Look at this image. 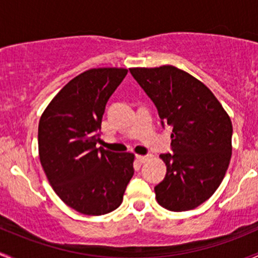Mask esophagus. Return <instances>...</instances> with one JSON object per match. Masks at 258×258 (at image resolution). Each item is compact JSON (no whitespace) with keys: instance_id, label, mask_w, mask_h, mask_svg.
Segmentation results:
<instances>
[{"instance_id":"34e87169","label":"esophagus","mask_w":258,"mask_h":258,"mask_svg":"<svg viewBox=\"0 0 258 258\" xmlns=\"http://www.w3.org/2000/svg\"><path fill=\"white\" fill-rule=\"evenodd\" d=\"M137 159L140 161V163H145V161L149 159V155H137Z\"/></svg>"}]
</instances>
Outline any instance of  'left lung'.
Listing matches in <instances>:
<instances>
[{
    "label": "left lung",
    "instance_id": "8db88e82",
    "mask_svg": "<svg viewBox=\"0 0 258 258\" xmlns=\"http://www.w3.org/2000/svg\"><path fill=\"white\" fill-rule=\"evenodd\" d=\"M172 126L174 154H161L165 179L155 186L159 205L170 211L198 208L220 186L232 154V123L203 82L174 66L129 68Z\"/></svg>",
    "mask_w": 258,
    "mask_h": 258
}]
</instances>
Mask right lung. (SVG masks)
<instances>
[{"mask_svg":"<svg viewBox=\"0 0 258 258\" xmlns=\"http://www.w3.org/2000/svg\"><path fill=\"white\" fill-rule=\"evenodd\" d=\"M125 68H92L74 77L47 105L38 124L39 161L60 200L99 216L119 208L134 175V154L97 148L108 99Z\"/></svg>","mask_w":258,"mask_h":258,"instance_id":"add662e5","label":"right lung"}]
</instances>
